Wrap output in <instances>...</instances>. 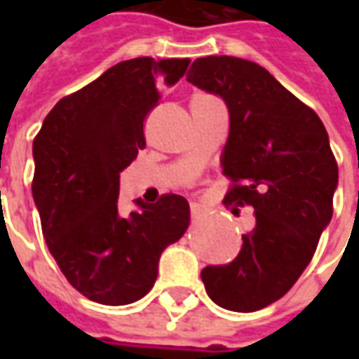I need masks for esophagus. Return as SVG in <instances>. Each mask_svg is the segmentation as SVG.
I'll list each match as a JSON object with an SVG mask.
<instances>
[{
    "instance_id": "esophagus-1",
    "label": "esophagus",
    "mask_w": 359,
    "mask_h": 359,
    "mask_svg": "<svg viewBox=\"0 0 359 359\" xmlns=\"http://www.w3.org/2000/svg\"><path fill=\"white\" fill-rule=\"evenodd\" d=\"M203 213V205L198 202H190V215L192 217H200Z\"/></svg>"
}]
</instances>
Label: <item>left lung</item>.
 <instances>
[{"instance_id":"left-lung-1","label":"left lung","mask_w":359,"mask_h":359,"mask_svg":"<svg viewBox=\"0 0 359 359\" xmlns=\"http://www.w3.org/2000/svg\"><path fill=\"white\" fill-rule=\"evenodd\" d=\"M187 81L225 102L221 167L234 182L225 202L256 210L238 256L202 269L205 292L221 308L256 311L292 288L331 223L339 167L329 134L316 111L248 59H196Z\"/></svg>"}]
</instances>
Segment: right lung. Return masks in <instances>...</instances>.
<instances>
[{
  "mask_svg": "<svg viewBox=\"0 0 359 359\" xmlns=\"http://www.w3.org/2000/svg\"><path fill=\"white\" fill-rule=\"evenodd\" d=\"M190 59L121 61L43 118L32 144V198L51 256L88 300L125 306L149 292L163 250L184 234L190 205L177 194L118 213V177L146 148L144 118Z\"/></svg>",
  "mask_w": 359,
  "mask_h": 359,
  "instance_id": "add662e5",
  "label": "right lung"
}]
</instances>
